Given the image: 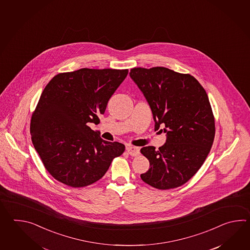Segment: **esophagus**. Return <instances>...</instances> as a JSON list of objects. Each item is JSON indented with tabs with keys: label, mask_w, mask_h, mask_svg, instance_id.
Segmentation results:
<instances>
[{
	"label": "esophagus",
	"mask_w": 250,
	"mask_h": 250,
	"mask_svg": "<svg viewBox=\"0 0 250 250\" xmlns=\"http://www.w3.org/2000/svg\"><path fill=\"white\" fill-rule=\"evenodd\" d=\"M127 152L128 153L129 155H131V156H138V154H139V148L137 147V146H127Z\"/></svg>",
	"instance_id": "esophagus-1"
}]
</instances>
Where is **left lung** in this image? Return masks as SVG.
<instances>
[{
  "label": "left lung",
  "instance_id": "left-lung-1",
  "mask_svg": "<svg viewBox=\"0 0 250 250\" xmlns=\"http://www.w3.org/2000/svg\"><path fill=\"white\" fill-rule=\"evenodd\" d=\"M130 78L153 112L154 129L165 126L166 143L140 149L149 160L142 181L166 190L185 184L200 169L211 150L215 123L208 94L193 76L165 67L133 68Z\"/></svg>",
  "mask_w": 250,
  "mask_h": 250
}]
</instances>
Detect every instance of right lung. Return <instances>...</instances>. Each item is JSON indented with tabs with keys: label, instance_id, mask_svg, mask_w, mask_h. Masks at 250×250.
<instances>
[{
	"label": "right lung",
	"instance_id": "right-lung-1",
	"mask_svg": "<svg viewBox=\"0 0 250 250\" xmlns=\"http://www.w3.org/2000/svg\"><path fill=\"white\" fill-rule=\"evenodd\" d=\"M128 69H84L59 73L33 112L30 134L42 165L56 181L83 188L99 181L125 146L102 139L98 124Z\"/></svg>",
	"mask_w": 250,
	"mask_h": 250
}]
</instances>
